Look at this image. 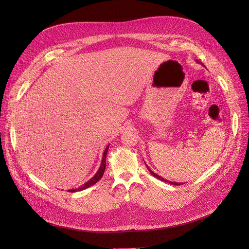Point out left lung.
<instances>
[{
  "mask_svg": "<svg viewBox=\"0 0 249 249\" xmlns=\"http://www.w3.org/2000/svg\"><path fill=\"white\" fill-rule=\"evenodd\" d=\"M199 62V61H198ZM147 165V164H146ZM147 168L150 170V172H151V174L152 175H154L156 178H158V179H160V180H161V181H164V182H166V183H169V184H172V185H181L182 183H178V182H172V181H168V180H166V179H164V178H162L161 176H160V175H158V174H156L154 171H152L150 168H149V166L147 165Z\"/></svg>",
  "mask_w": 249,
  "mask_h": 249,
  "instance_id": "1",
  "label": "left lung"
}]
</instances>
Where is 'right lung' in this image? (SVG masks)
<instances>
[{"instance_id":"add662e5","label":"right lung","mask_w":249,"mask_h":249,"mask_svg":"<svg viewBox=\"0 0 249 249\" xmlns=\"http://www.w3.org/2000/svg\"><path fill=\"white\" fill-rule=\"evenodd\" d=\"M108 148L109 146L106 147V149L104 150V153H103V156H102V160H101V163H100V166L97 170V172L94 174L93 177H91V178L86 182L84 185H82L80 188L78 189H71V190H68L69 192H77V191H82L86 188H89L90 186H92L93 184H95L101 177L103 176V173H104V170H105V166H106V155H107V152H108Z\"/></svg>"}]
</instances>
